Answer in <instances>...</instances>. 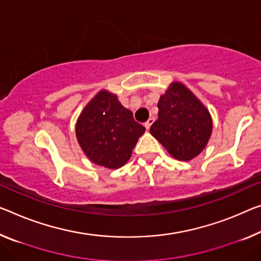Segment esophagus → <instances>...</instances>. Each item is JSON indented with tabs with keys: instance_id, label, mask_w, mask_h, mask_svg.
<instances>
[{
	"instance_id": "esophagus-1",
	"label": "esophagus",
	"mask_w": 261,
	"mask_h": 261,
	"mask_svg": "<svg viewBox=\"0 0 261 261\" xmlns=\"http://www.w3.org/2000/svg\"><path fill=\"white\" fill-rule=\"evenodd\" d=\"M153 122H154V119H153V118H149V119H148V121H147L146 123H144V127H146L147 130L149 129L151 125H153Z\"/></svg>"
}]
</instances>
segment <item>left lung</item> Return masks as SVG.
<instances>
[{"mask_svg":"<svg viewBox=\"0 0 261 261\" xmlns=\"http://www.w3.org/2000/svg\"><path fill=\"white\" fill-rule=\"evenodd\" d=\"M159 118L150 134L172 158L190 161L202 153L212 133L206 107L182 83L174 82L158 102Z\"/></svg>","mask_w":261,"mask_h":261,"instance_id":"left-lung-1","label":"left lung"}]
</instances>
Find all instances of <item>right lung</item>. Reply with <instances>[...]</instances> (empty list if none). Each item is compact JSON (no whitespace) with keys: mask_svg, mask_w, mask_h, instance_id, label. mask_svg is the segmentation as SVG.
<instances>
[{"mask_svg":"<svg viewBox=\"0 0 261 261\" xmlns=\"http://www.w3.org/2000/svg\"><path fill=\"white\" fill-rule=\"evenodd\" d=\"M146 128L134 120L118 97L102 90L87 103L75 123V135L87 158L98 166L118 169L130 159Z\"/></svg>","mask_w":261,"mask_h":261,"instance_id":"1","label":"right lung"}]
</instances>
